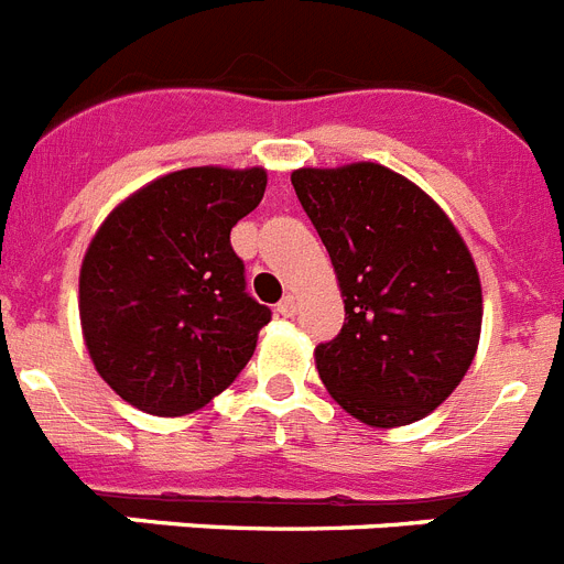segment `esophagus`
Wrapping results in <instances>:
<instances>
[{
  "label": "esophagus",
  "instance_id": "34e87169",
  "mask_svg": "<svg viewBox=\"0 0 564 564\" xmlns=\"http://www.w3.org/2000/svg\"><path fill=\"white\" fill-rule=\"evenodd\" d=\"M276 311L282 313V316H288V318L296 316V311H299V299L293 296V293H288V296L282 299V302H279V305H276Z\"/></svg>",
  "mask_w": 564,
  "mask_h": 564
}]
</instances>
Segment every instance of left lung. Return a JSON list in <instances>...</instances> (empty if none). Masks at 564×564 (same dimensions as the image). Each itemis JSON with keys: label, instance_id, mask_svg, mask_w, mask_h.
<instances>
[{"label": "left lung", "instance_id": "left-lung-1", "mask_svg": "<svg viewBox=\"0 0 564 564\" xmlns=\"http://www.w3.org/2000/svg\"><path fill=\"white\" fill-rule=\"evenodd\" d=\"M291 183L344 299L341 333L313 352L318 378L367 426L421 421L455 392L480 344L471 251L430 194L381 163L305 166Z\"/></svg>", "mask_w": 564, "mask_h": 564}]
</instances>
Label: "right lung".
I'll use <instances>...</instances> for the list:
<instances>
[{"label": "right lung", "mask_w": 564, "mask_h": 564, "mask_svg": "<svg viewBox=\"0 0 564 564\" xmlns=\"http://www.w3.org/2000/svg\"><path fill=\"white\" fill-rule=\"evenodd\" d=\"M265 186L262 166L169 172L118 203L89 239L78 273L84 344L134 410L188 415L251 361L271 311L246 293L231 228Z\"/></svg>", "instance_id": "1"}]
</instances>
